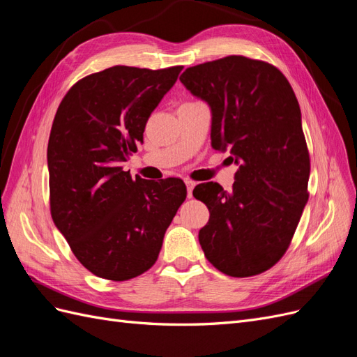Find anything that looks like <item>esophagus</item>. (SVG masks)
<instances>
[{"label":"esophagus","mask_w":357,"mask_h":357,"mask_svg":"<svg viewBox=\"0 0 357 357\" xmlns=\"http://www.w3.org/2000/svg\"><path fill=\"white\" fill-rule=\"evenodd\" d=\"M186 189H188V198H192V192H193V188H195V183L190 181V180H186Z\"/></svg>","instance_id":"34e87169"}]
</instances>
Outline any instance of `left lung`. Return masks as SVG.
<instances>
[{
  "mask_svg": "<svg viewBox=\"0 0 357 357\" xmlns=\"http://www.w3.org/2000/svg\"><path fill=\"white\" fill-rule=\"evenodd\" d=\"M180 82L211 112V147L238 169L229 192L201 183L208 207L199 229L205 257L226 275L252 277L275 265L308 201L310 156L294 89L271 63L226 56L190 67Z\"/></svg>",
  "mask_w": 357,
  "mask_h": 357,
  "instance_id": "8db88e82",
  "label": "left lung"
}]
</instances>
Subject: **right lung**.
Here are the masks:
<instances>
[{
  "mask_svg": "<svg viewBox=\"0 0 357 357\" xmlns=\"http://www.w3.org/2000/svg\"><path fill=\"white\" fill-rule=\"evenodd\" d=\"M181 70L116 66L75 83L58 107L47 146L52 219L79 262L101 278L146 273L186 199L180 178L134 180L123 171Z\"/></svg>",
  "mask_w": 357,
  "mask_h": 357,
  "instance_id": "1",
  "label": "right lung"
}]
</instances>
